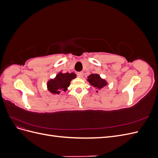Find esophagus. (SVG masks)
Here are the masks:
<instances>
[{
  "mask_svg": "<svg viewBox=\"0 0 158 158\" xmlns=\"http://www.w3.org/2000/svg\"><path fill=\"white\" fill-rule=\"evenodd\" d=\"M77 76H78L79 78H82L83 76H84V73L83 72H79V73H77Z\"/></svg>",
  "mask_w": 158,
  "mask_h": 158,
  "instance_id": "34e87169",
  "label": "esophagus"
}]
</instances>
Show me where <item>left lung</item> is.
Listing matches in <instances>:
<instances>
[{"label":"left lung","instance_id":"obj_1","mask_svg":"<svg viewBox=\"0 0 158 158\" xmlns=\"http://www.w3.org/2000/svg\"><path fill=\"white\" fill-rule=\"evenodd\" d=\"M88 81L89 83L95 88L101 89L107 84L106 81L101 78V77L96 74H92L88 76ZM96 92H98V91Z\"/></svg>","mask_w":158,"mask_h":158}]
</instances>
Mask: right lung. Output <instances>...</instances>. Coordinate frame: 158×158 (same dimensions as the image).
I'll use <instances>...</instances> for the list:
<instances>
[{
	"label": "right lung",
	"instance_id": "1",
	"mask_svg": "<svg viewBox=\"0 0 158 158\" xmlns=\"http://www.w3.org/2000/svg\"><path fill=\"white\" fill-rule=\"evenodd\" d=\"M74 73H61L57 74L55 79L50 80L47 83V88L52 94H59L65 92L70 85V81L76 78Z\"/></svg>",
	"mask_w": 158,
	"mask_h": 158
}]
</instances>
